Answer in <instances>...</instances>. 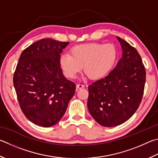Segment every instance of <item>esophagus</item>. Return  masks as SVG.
I'll return each mask as SVG.
<instances>
[{
	"mask_svg": "<svg viewBox=\"0 0 158 158\" xmlns=\"http://www.w3.org/2000/svg\"><path fill=\"white\" fill-rule=\"evenodd\" d=\"M84 88V85H83V84H77V85H76V89H77V90H79V89Z\"/></svg>",
	"mask_w": 158,
	"mask_h": 158,
	"instance_id": "1",
	"label": "esophagus"
}]
</instances>
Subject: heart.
<instances>
[{
    "instance_id": "1",
    "label": "heart",
    "mask_w": 158,
    "mask_h": 158,
    "mask_svg": "<svg viewBox=\"0 0 158 158\" xmlns=\"http://www.w3.org/2000/svg\"><path fill=\"white\" fill-rule=\"evenodd\" d=\"M117 56V48L111 44L90 43L70 49V55L60 57V67L65 77L73 79L83 69L91 79L104 78L113 68Z\"/></svg>"
}]
</instances>
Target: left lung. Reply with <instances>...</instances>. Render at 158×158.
<instances>
[{"label": "left lung", "instance_id": "1", "mask_svg": "<svg viewBox=\"0 0 158 158\" xmlns=\"http://www.w3.org/2000/svg\"><path fill=\"white\" fill-rule=\"evenodd\" d=\"M122 56L105 78L88 86V108L92 117L103 127H117L127 122L141 103L146 71L135 48L117 36Z\"/></svg>", "mask_w": 158, "mask_h": 158}]
</instances>
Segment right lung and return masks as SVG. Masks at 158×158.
Here are the masks:
<instances>
[{"instance_id":"obj_1","label":"right lung","mask_w":158,"mask_h":158,"mask_svg":"<svg viewBox=\"0 0 158 158\" xmlns=\"http://www.w3.org/2000/svg\"><path fill=\"white\" fill-rule=\"evenodd\" d=\"M69 42L43 39L25 49L13 82L25 117L42 127L55 125L75 93V84L64 76L59 59Z\"/></svg>"}]
</instances>
